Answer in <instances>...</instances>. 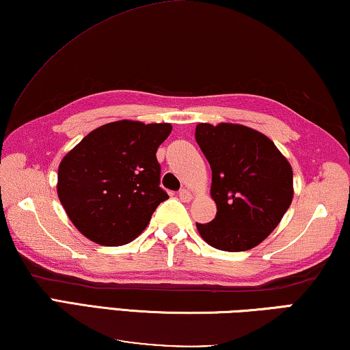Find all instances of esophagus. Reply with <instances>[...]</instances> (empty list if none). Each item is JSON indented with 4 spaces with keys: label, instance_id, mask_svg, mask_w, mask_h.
I'll list each match as a JSON object with an SVG mask.
<instances>
[{
    "label": "esophagus",
    "instance_id": "esophagus-1",
    "mask_svg": "<svg viewBox=\"0 0 350 350\" xmlns=\"http://www.w3.org/2000/svg\"><path fill=\"white\" fill-rule=\"evenodd\" d=\"M179 198H180L182 202H190L191 199H193L191 193L188 191V190H180V191H179Z\"/></svg>",
    "mask_w": 350,
    "mask_h": 350
}]
</instances>
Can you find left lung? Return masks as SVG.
<instances>
[{
  "mask_svg": "<svg viewBox=\"0 0 350 350\" xmlns=\"http://www.w3.org/2000/svg\"><path fill=\"white\" fill-rule=\"evenodd\" d=\"M196 142L212 168L216 216L196 224L215 249L241 252L269 237L291 205L293 168L271 138L252 127L199 123Z\"/></svg>",
  "mask_w": 350,
  "mask_h": 350,
  "instance_id": "1",
  "label": "left lung"
}]
</instances>
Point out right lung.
I'll use <instances>...</instances> for the list:
<instances>
[{
  "instance_id": "add662e5",
  "label": "right lung",
  "mask_w": 350,
  "mask_h": 350,
  "mask_svg": "<svg viewBox=\"0 0 350 350\" xmlns=\"http://www.w3.org/2000/svg\"><path fill=\"white\" fill-rule=\"evenodd\" d=\"M170 123L120 120L96 127L66 152L57 196L77 230L103 246H121L146 229L168 195L159 187L157 148Z\"/></svg>"
}]
</instances>
